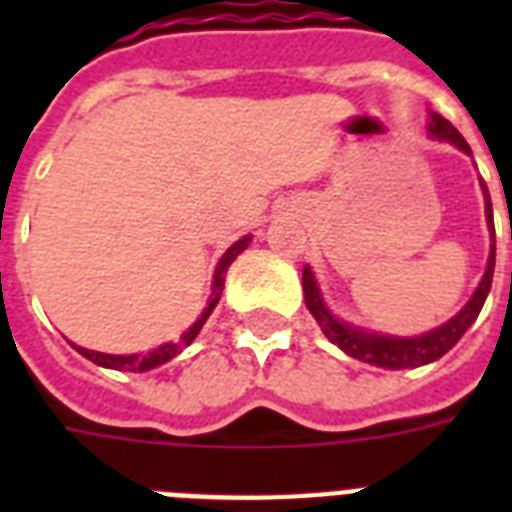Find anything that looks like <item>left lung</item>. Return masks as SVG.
Here are the masks:
<instances>
[{
    "mask_svg": "<svg viewBox=\"0 0 512 512\" xmlns=\"http://www.w3.org/2000/svg\"><path fill=\"white\" fill-rule=\"evenodd\" d=\"M430 135H436L441 140H449L454 146L470 154V146L465 143L457 127L452 122H446L444 116L433 114L430 119ZM484 196H486V220L492 225V199H489V191H486L484 183ZM494 231V225H492ZM492 276H494V244H492V255H489V265H486V273L481 284H478L476 295L470 297V303L462 308L452 321H446L444 327L433 329L428 335L422 337H388V335H369L364 329L350 327V324H342L337 321L332 313L327 311V305L321 300L319 287L313 281L311 268L305 265L303 268V292H305V305L308 311L313 313V319L319 321L321 332L335 342L337 348H342L348 356L358 358V361H366V364L374 366H385V369H412V366L430 364L441 358L449 348L457 345L468 327L476 321V316L484 308V300L492 289Z\"/></svg>",
    "mask_w": 512,
    "mask_h": 512,
    "instance_id": "left-lung-1",
    "label": "left lung"
}]
</instances>
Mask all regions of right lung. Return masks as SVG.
Segmentation results:
<instances>
[{"label": "right lung", "instance_id": "right-lung-1", "mask_svg": "<svg viewBox=\"0 0 512 512\" xmlns=\"http://www.w3.org/2000/svg\"><path fill=\"white\" fill-rule=\"evenodd\" d=\"M249 244V236H244V239H239L233 247H228V252H225L223 257H220V263H217V271H215V284H212V297H209V305L207 311L201 313V319L193 324L188 332H185L180 340H177V345H172V342H167V345H162V348L151 350V353H146V356H108V353H98V350H87V348H74L82 353L84 358H90L92 364L98 366H108V369H122V372H146V369H154V366L159 364H167L170 358H175L177 353H180V348H185V345H191L193 337L199 335L201 324L209 319V313L215 311L217 300H220V292H223V281H225V271H228V265L236 260V255H241L244 249H247Z\"/></svg>", "mask_w": 512, "mask_h": 512}]
</instances>
